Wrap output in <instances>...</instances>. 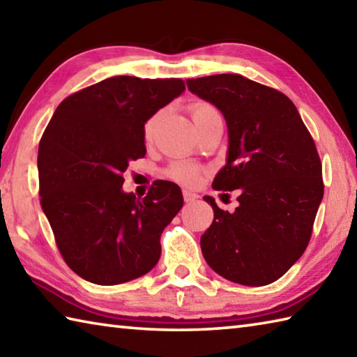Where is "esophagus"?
Segmentation results:
<instances>
[{
    "instance_id": "1",
    "label": "esophagus",
    "mask_w": 357,
    "mask_h": 357,
    "mask_svg": "<svg viewBox=\"0 0 357 357\" xmlns=\"http://www.w3.org/2000/svg\"><path fill=\"white\" fill-rule=\"evenodd\" d=\"M183 197H184L185 202H193L195 199L198 198V195L193 193V192H188V190H183Z\"/></svg>"
}]
</instances>
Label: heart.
I'll return each mask as SVG.
<instances>
[{"label":"heart","mask_w":357,"mask_h":357,"mask_svg":"<svg viewBox=\"0 0 357 357\" xmlns=\"http://www.w3.org/2000/svg\"><path fill=\"white\" fill-rule=\"evenodd\" d=\"M188 111H190V116L193 119V122L197 123V127L201 128L207 121H211L212 117L220 116L218 111L213 107V105L207 103V102H193L190 107H188ZM162 116V113H156L153 114L149 121L144 123V141L145 142H151L153 136H155L156 127L159 123V119ZM199 167L188 164V162H173L169 169H167V174L174 181L183 184H193L197 183V179L199 178Z\"/></svg>","instance_id":"1"}]
</instances>
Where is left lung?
<instances>
[{
    "label": "left lung",
    "mask_w": 357,
    "mask_h": 357,
    "mask_svg": "<svg viewBox=\"0 0 357 357\" xmlns=\"http://www.w3.org/2000/svg\"><path fill=\"white\" fill-rule=\"evenodd\" d=\"M187 86L213 103L229 130L227 164L215 190L238 188L240 206L222 211L201 250L216 274L244 286H264L284 275L311 240L324 198L322 162L296 105L280 91L238 74L188 79Z\"/></svg>",
    "instance_id": "8db88e82"
}]
</instances>
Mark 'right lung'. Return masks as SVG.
Returning <instances> with one entry per match:
<instances>
[{"mask_svg": "<svg viewBox=\"0 0 357 357\" xmlns=\"http://www.w3.org/2000/svg\"><path fill=\"white\" fill-rule=\"evenodd\" d=\"M185 89L181 79L117 75L63 100L38 145L40 204L63 260L85 280L111 286L150 272L160 234L184 204L155 181L142 199L122 190L130 160L145 156L144 123Z\"/></svg>", "mask_w": 357, "mask_h": 357, "instance_id": "1", "label": "right lung"}]
</instances>
